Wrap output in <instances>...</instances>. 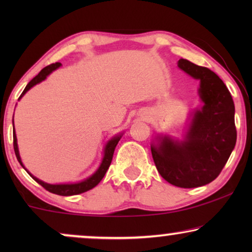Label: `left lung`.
Instances as JSON below:
<instances>
[{
  "mask_svg": "<svg viewBox=\"0 0 252 252\" xmlns=\"http://www.w3.org/2000/svg\"><path fill=\"white\" fill-rule=\"evenodd\" d=\"M178 66L199 80L203 106L196 110L182 141L157 136L151 154L158 172L180 188L208 185L220 174L236 143L235 106L226 85L215 72L187 60Z\"/></svg>",
  "mask_w": 252,
  "mask_h": 252,
  "instance_id": "obj_1",
  "label": "left lung"
}]
</instances>
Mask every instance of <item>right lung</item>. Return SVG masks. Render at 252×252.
<instances>
[{"mask_svg": "<svg viewBox=\"0 0 252 252\" xmlns=\"http://www.w3.org/2000/svg\"><path fill=\"white\" fill-rule=\"evenodd\" d=\"M61 65H62L61 63H54V64H50L44 68H42V70L40 71V73L35 75V77H34L32 80L29 82V84H27L25 89H24V92L22 93V95L19 96V99L22 98L23 96L26 94V92H29L30 89L33 87V86H35L36 84H39V82L43 81L44 79H46L48 75L51 73V72L60 67ZM12 122H13V120H12ZM120 137H122V134H120V135L115 136L113 139H111L108 143H106V146L104 148V156H103L102 163H101V165H99V167L97 168V171H96L93 175H91V177L86 179V180L78 182V184L50 185V184H46V182L39 180V179L31 174L30 172L27 171L25 167H24V165L22 163V159H20L19 151H18V144H17V137H16V133H15V127H13V149H15L16 157L20 163V165H22V166L25 168L27 172H29V174L31 175V177H32L34 180L37 182V184L42 186V187L46 189V190L53 192V194L61 195V196H72V195L81 194V192H85L87 190H91V189H93L95 187V186H97L99 184V181L102 180L103 177H104L106 171H108V168L110 166V164H111L113 153H115V148H116L117 144H118Z\"/></svg>", "mask_w": 252, "mask_h": 252, "instance_id": "right-lung-1", "label": "right lung"}]
</instances>
